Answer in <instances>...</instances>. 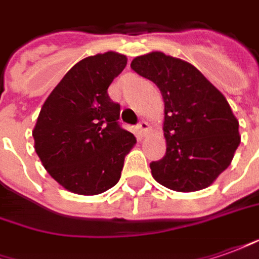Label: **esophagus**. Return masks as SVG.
<instances>
[{"instance_id":"1","label":"esophagus","mask_w":259,"mask_h":259,"mask_svg":"<svg viewBox=\"0 0 259 259\" xmlns=\"http://www.w3.org/2000/svg\"><path fill=\"white\" fill-rule=\"evenodd\" d=\"M149 129H150V124L147 122H144V120H142V122L137 124V133H139V137H142V139L146 137Z\"/></svg>"}]
</instances>
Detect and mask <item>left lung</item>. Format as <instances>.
I'll return each mask as SVG.
<instances>
[{"label": "left lung", "instance_id": "left-lung-1", "mask_svg": "<svg viewBox=\"0 0 259 259\" xmlns=\"http://www.w3.org/2000/svg\"><path fill=\"white\" fill-rule=\"evenodd\" d=\"M130 68L152 80L164 102L166 156L150 163L154 180L181 193L211 186L241 142L224 95L196 66L163 52L137 56Z\"/></svg>", "mask_w": 259, "mask_h": 259}]
</instances>
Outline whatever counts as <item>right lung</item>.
<instances>
[{"label":"right lung","instance_id":"add662e5","mask_svg":"<svg viewBox=\"0 0 259 259\" xmlns=\"http://www.w3.org/2000/svg\"><path fill=\"white\" fill-rule=\"evenodd\" d=\"M117 52L88 56L73 65L51 92L32 130L42 166L63 189L95 196L120 179L136 137L120 127V105L107 88L124 69Z\"/></svg>","mask_w":259,"mask_h":259}]
</instances>
